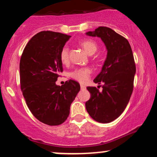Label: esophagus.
<instances>
[{
  "mask_svg": "<svg viewBox=\"0 0 157 157\" xmlns=\"http://www.w3.org/2000/svg\"><path fill=\"white\" fill-rule=\"evenodd\" d=\"M80 88H81V89H82V90H83V89H86V86H84V85H82V84H81L80 85Z\"/></svg>",
  "mask_w": 157,
  "mask_h": 157,
  "instance_id": "1",
  "label": "esophagus"
}]
</instances>
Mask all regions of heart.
Segmentation results:
<instances>
[{
    "instance_id": "1",
    "label": "heart",
    "mask_w": 157,
    "mask_h": 157,
    "mask_svg": "<svg viewBox=\"0 0 157 157\" xmlns=\"http://www.w3.org/2000/svg\"><path fill=\"white\" fill-rule=\"evenodd\" d=\"M80 45L84 48L85 51L90 55L94 54L97 50V44L91 40H85L80 43ZM68 59H69V48L68 46H64L60 52V60L63 63H66L68 62ZM91 73V69L90 68H76L75 71L70 73V76L79 82H86L89 80Z\"/></svg>"
}]
</instances>
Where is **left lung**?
<instances>
[{"label": "left lung", "mask_w": 157, "mask_h": 157, "mask_svg": "<svg viewBox=\"0 0 157 157\" xmlns=\"http://www.w3.org/2000/svg\"><path fill=\"white\" fill-rule=\"evenodd\" d=\"M102 40L107 56L95 83H102L101 91L87 87L91 97L86 109L91 117L101 123H109L121 115L130 100L136 73L134 55L128 41L109 27L100 26L86 32Z\"/></svg>", "instance_id": "1"}]
</instances>
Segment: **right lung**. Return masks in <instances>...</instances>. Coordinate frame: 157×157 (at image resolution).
Segmentation results:
<instances>
[{
	"label": "right lung",
	"instance_id": "1",
	"mask_svg": "<svg viewBox=\"0 0 157 157\" xmlns=\"http://www.w3.org/2000/svg\"><path fill=\"white\" fill-rule=\"evenodd\" d=\"M70 37L59 32H39L29 41L20 61L21 88L26 105L39 121L48 125L66 121L80 90L72 80L56 85L63 71L60 52Z\"/></svg>",
	"mask_w": 157,
	"mask_h": 157
}]
</instances>
